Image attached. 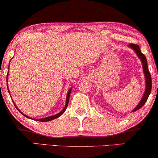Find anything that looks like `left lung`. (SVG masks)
Masks as SVG:
<instances>
[{
	"instance_id": "obj_1",
	"label": "left lung",
	"mask_w": 158,
	"mask_h": 158,
	"mask_svg": "<svg viewBox=\"0 0 158 158\" xmlns=\"http://www.w3.org/2000/svg\"><path fill=\"white\" fill-rule=\"evenodd\" d=\"M129 47L131 48H132L136 52L137 55H138V57H139V59L141 60L142 63V67H143V71L144 73V76H145V81H146V89H145V92H144V96L142 97V100L140 101V102L137 107L135 108V109L133 110L132 111H135L139 109L140 108H142L143 106L144 103H146L147 100H148L149 96H150V92H151V89H152V78H151V75L150 73V71L148 70V62H147V59L146 57L144 56V54H142L141 52V50H140V48L139 47V45L136 44H129Z\"/></svg>"
}]
</instances>
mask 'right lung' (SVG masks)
<instances>
[{"instance_id": "add662e5", "label": "right lung", "mask_w": 158, "mask_h": 158, "mask_svg": "<svg viewBox=\"0 0 158 158\" xmlns=\"http://www.w3.org/2000/svg\"><path fill=\"white\" fill-rule=\"evenodd\" d=\"M8 68H9V67H8ZM8 74H7V77H6V82H8ZM71 89H72V88H70V90H69V91H68V95H67V97H66V104H65V106H64V109L62 110V111H61V112H60L59 114H55V115H54V116H49V117H47V118H41V119H34V120H37V121H39V122H49V121H51V120H52V119H55V118H58V117H60V116L62 115V114H63V113L64 111H65V110H66V109H67V107H68V102H69V98H70V92H71ZM8 91H9V90H8ZM14 106H15L16 107V106L15 105V103H14ZM17 108V107H16ZM19 110V109H18ZM21 112V111H20ZM22 114V113H21ZM23 116H26V117H27V118H30L29 117H28V116H27L25 115V114H22ZM32 119H33V118H32Z\"/></svg>"}]
</instances>
